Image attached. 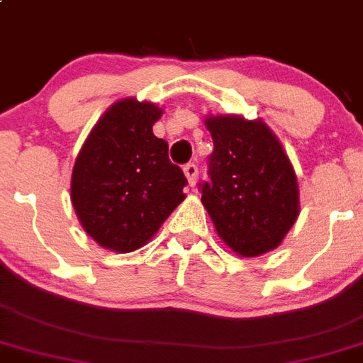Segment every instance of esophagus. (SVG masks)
I'll list each match as a JSON object with an SVG mask.
<instances>
[{"mask_svg":"<svg viewBox=\"0 0 363 363\" xmlns=\"http://www.w3.org/2000/svg\"><path fill=\"white\" fill-rule=\"evenodd\" d=\"M197 173L199 172H197V166L194 162H190L184 166V175H186L188 184H190V186H194V184L197 182Z\"/></svg>","mask_w":363,"mask_h":363,"instance_id":"1","label":"esophagus"}]
</instances>
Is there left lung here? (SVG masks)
<instances>
[{"label":"left lung","instance_id":"1","mask_svg":"<svg viewBox=\"0 0 363 363\" xmlns=\"http://www.w3.org/2000/svg\"><path fill=\"white\" fill-rule=\"evenodd\" d=\"M214 140L201 203L221 242L245 258L277 249L299 218V182L284 147L260 118L206 116Z\"/></svg>","mask_w":363,"mask_h":363}]
</instances>
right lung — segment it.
<instances>
[{
	"label": "right lung",
	"mask_w": 363,
	"mask_h": 363,
	"mask_svg": "<svg viewBox=\"0 0 363 363\" xmlns=\"http://www.w3.org/2000/svg\"><path fill=\"white\" fill-rule=\"evenodd\" d=\"M162 108L125 97L97 120L72 172L69 197L84 233L103 249L133 252L151 242L184 201L186 177L153 135Z\"/></svg>",
	"instance_id": "add662e5"
}]
</instances>
